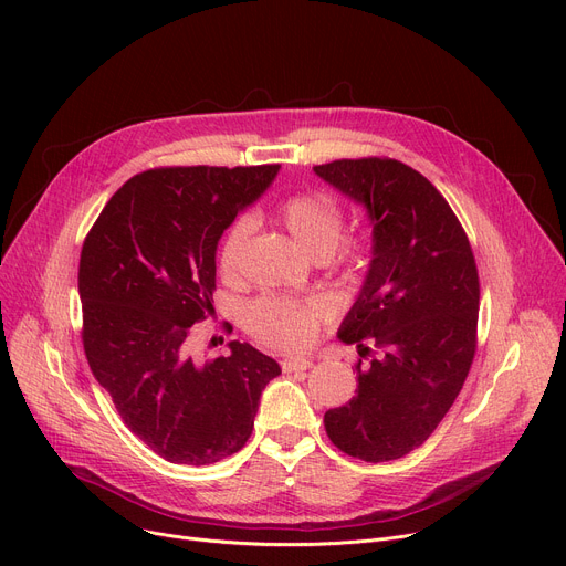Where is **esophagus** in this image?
Segmentation results:
<instances>
[{
  "instance_id": "obj_1",
  "label": "esophagus",
  "mask_w": 566,
  "mask_h": 566,
  "mask_svg": "<svg viewBox=\"0 0 566 566\" xmlns=\"http://www.w3.org/2000/svg\"><path fill=\"white\" fill-rule=\"evenodd\" d=\"M282 371L291 374V371H307L312 367L310 358H284L282 363Z\"/></svg>"
}]
</instances>
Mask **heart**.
Wrapping results in <instances>:
<instances>
[{
  "mask_svg": "<svg viewBox=\"0 0 566 566\" xmlns=\"http://www.w3.org/2000/svg\"><path fill=\"white\" fill-rule=\"evenodd\" d=\"M275 218L284 224L291 238L312 256L331 254L344 229L342 203L321 190H301L286 195L275 206ZM252 233L248 216L235 218L218 250V271L222 280L235 282L241 275L243 252ZM371 250V235L358 233L344 245L346 256L363 259ZM331 318V307L323 301H289L277 295H265L254 301L245 312V325L252 337L282 350L307 348L321 325Z\"/></svg>",
  "mask_w": 566,
  "mask_h": 566,
  "instance_id": "1",
  "label": "heart"
}]
</instances>
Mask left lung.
Here are the masks:
<instances>
[{"mask_svg":"<svg viewBox=\"0 0 566 566\" xmlns=\"http://www.w3.org/2000/svg\"><path fill=\"white\" fill-rule=\"evenodd\" d=\"M314 171L363 203L374 227L367 280L339 328L344 344H358V390L323 424L348 457L401 459L436 431L470 371L478 263L450 203L412 167L342 158Z\"/></svg>","mask_w":566,"mask_h":566,"instance_id":"8db88e82","label":"left lung"}]
</instances>
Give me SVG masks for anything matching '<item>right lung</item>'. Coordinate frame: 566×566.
<instances>
[{
	"label": "right lung",
	"mask_w": 566,
	"mask_h": 566,
	"mask_svg": "<svg viewBox=\"0 0 566 566\" xmlns=\"http://www.w3.org/2000/svg\"><path fill=\"white\" fill-rule=\"evenodd\" d=\"M280 165L158 167L118 188L86 233L82 344L124 424L165 461L218 463L248 442L280 365L250 344L197 363L190 328L211 316L220 235Z\"/></svg>",
	"instance_id": "add662e5"
}]
</instances>
